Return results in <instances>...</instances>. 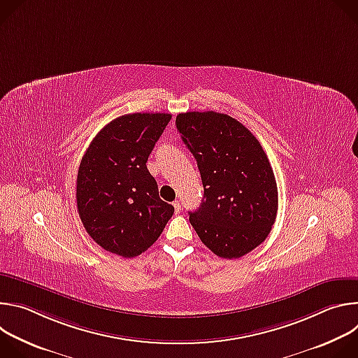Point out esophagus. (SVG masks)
I'll return each mask as SVG.
<instances>
[{"mask_svg":"<svg viewBox=\"0 0 358 358\" xmlns=\"http://www.w3.org/2000/svg\"><path fill=\"white\" fill-rule=\"evenodd\" d=\"M173 206H174V210H176V213L177 214H180L181 213V203H180V201H176V202H173Z\"/></svg>","mask_w":358,"mask_h":358,"instance_id":"obj_1","label":"esophagus"}]
</instances>
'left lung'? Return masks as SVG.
Wrapping results in <instances>:
<instances>
[{"instance_id":"obj_1","label":"left lung","mask_w":358,"mask_h":358,"mask_svg":"<svg viewBox=\"0 0 358 358\" xmlns=\"http://www.w3.org/2000/svg\"><path fill=\"white\" fill-rule=\"evenodd\" d=\"M176 126L203 185L201 207L188 213L192 228L218 257H243L266 239L276 220L278 185L266 152L224 113H180Z\"/></svg>"}]
</instances>
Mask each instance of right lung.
Instances as JSON below:
<instances>
[{
    "mask_svg": "<svg viewBox=\"0 0 358 358\" xmlns=\"http://www.w3.org/2000/svg\"><path fill=\"white\" fill-rule=\"evenodd\" d=\"M169 113H131L101 129L82 157L76 180L80 221L105 250L133 258L157 241L174 214L147 170Z\"/></svg>",
    "mask_w": 358,
    "mask_h": 358,
    "instance_id": "obj_1",
    "label": "right lung"
}]
</instances>
